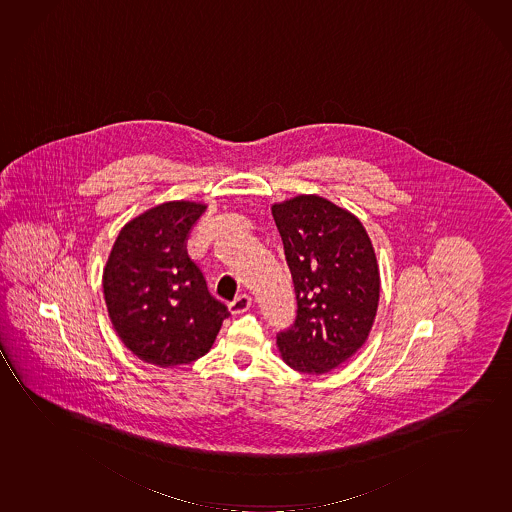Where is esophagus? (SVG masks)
<instances>
[{
  "instance_id": "34e87169",
  "label": "esophagus",
  "mask_w": 512,
  "mask_h": 512,
  "mask_svg": "<svg viewBox=\"0 0 512 512\" xmlns=\"http://www.w3.org/2000/svg\"><path fill=\"white\" fill-rule=\"evenodd\" d=\"M250 307H252V298L246 294H241L232 303H228V310L232 315L243 314Z\"/></svg>"
}]
</instances>
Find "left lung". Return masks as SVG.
<instances>
[{
  "label": "left lung",
  "mask_w": 512,
  "mask_h": 512,
  "mask_svg": "<svg viewBox=\"0 0 512 512\" xmlns=\"http://www.w3.org/2000/svg\"><path fill=\"white\" fill-rule=\"evenodd\" d=\"M271 213L298 301L276 346L291 369L326 374L369 339L381 287L376 253L362 221L319 195L278 202Z\"/></svg>",
  "instance_id": "1"
}]
</instances>
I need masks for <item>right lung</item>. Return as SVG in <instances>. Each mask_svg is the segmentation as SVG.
Returning a JSON list of instances; mask_svg holds the SVG:
<instances>
[{
    "instance_id": "add662e5",
    "label": "right lung",
    "mask_w": 512,
    "mask_h": 512,
    "mask_svg": "<svg viewBox=\"0 0 512 512\" xmlns=\"http://www.w3.org/2000/svg\"><path fill=\"white\" fill-rule=\"evenodd\" d=\"M207 205L173 200L120 230L103 271L113 330L142 362L175 367L213 347L228 310L186 253L189 230Z\"/></svg>"
}]
</instances>
